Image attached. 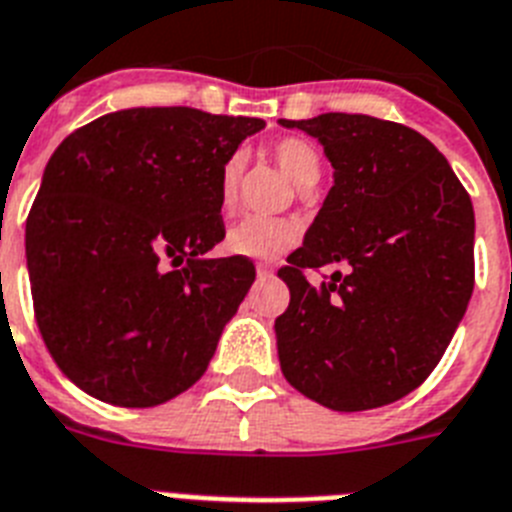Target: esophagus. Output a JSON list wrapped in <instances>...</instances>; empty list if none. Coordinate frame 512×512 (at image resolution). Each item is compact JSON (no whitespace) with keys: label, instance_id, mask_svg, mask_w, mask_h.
<instances>
[{"label":"esophagus","instance_id":"1","mask_svg":"<svg viewBox=\"0 0 512 512\" xmlns=\"http://www.w3.org/2000/svg\"><path fill=\"white\" fill-rule=\"evenodd\" d=\"M276 276V270H273V265L270 263H257V278L260 281H270V278Z\"/></svg>","mask_w":512,"mask_h":512}]
</instances>
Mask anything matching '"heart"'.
<instances>
[{
  "mask_svg": "<svg viewBox=\"0 0 512 512\" xmlns=\"http://www.w3.org/2000/svg\"><path fill=\"white\" fill-rule=\"evenodd\" d=\"M270 156L276 158L281 171L289 176L296 187H312L320 179V153L304 137H281L270 145ZM244 156L231 153L218 171V208L223 213L239 205V184H242ZM299 242V226L286 218L247 216L231 226L226 236V247L234 255L252 257V260H276L283 252H289Z\"/></svg>",
  "mask_w": 512,
  "mask_h": 512,
  "instance_id": "obj_1",
  "label": "heart"
}]
</instances>
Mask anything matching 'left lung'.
Wrapping results in <instances>:
<instances>
[{"instance_id":"left-lung-1","label":"left lung","mask_w":512,"mask_h":512,"mask_svg":"<svg viewBox=\"0 0 512 512\" xmlns=\"http://www.w3.org/2000/svg\"><path fill=\"white\" fill-rule=\"evenodd\" d=\"M317 137L333 174L304 244L278 270L283 377L333 411H367L432 375L474 291V205L440 150L367 114L291 122ZM341 262L328 284L303 273Z\"/></svg>"}]
</instances>
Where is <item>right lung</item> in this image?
<instances>
[{
  "instance_id": "add662e5",
  "label": "right lung",
  "mask_w": 512,
  "mask_h": 512,
  "mask_svg": "<svg viewBox=\"0 0 512 512\" xmlns=\"http://www.w3.org/2000/svg\"><path fill=\"white\" fill-rule=\"evenodd\" d=\"M263 119L124 109L64 137L25 223L38 330L98 401L148 409L192 388L255 265L226 236L218 171Z\"/></svg>"
}]
</instances>
